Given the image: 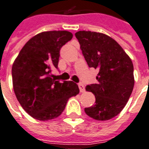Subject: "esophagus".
<instances>
[{
	"mask_svg": "<svg viewBox=\"0 0 149 149\" xmlns=\"http://www.w3.org/2000/svg\"><path fill=\"white\" fill-rule=\"evenodd\" d=\"M79 90H80V92H81V93H84V92H85V90H86V89H85V86H84L83 84L79 83Z\"/></svg>",
	"mask_w": 149,
	"mask_h": 149,
	"instance_id": "34e87169",
	"label": "esophagus"
}]
</instances>
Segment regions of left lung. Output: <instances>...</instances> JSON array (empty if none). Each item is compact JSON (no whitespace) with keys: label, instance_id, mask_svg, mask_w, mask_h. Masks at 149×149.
<instances>
[{"label":"left lung","instance_id":"left-lung-1","mask_svg":"<svg viewBox=\"0 0 149 149\" xmlns=\"http://www.w3.org/2000/svg\"><path fill=\"white\" fill-rule=\"evenodd\" d=\"M75 37L88 66L99 69L97 83L86 87L95 95L96 102L85 112L100 121L111 119L121 112L132 93L133 63L123 49L104 33L81 31Z\"/></svg>","mask_w":149,"mask_h":149}]
</instances>
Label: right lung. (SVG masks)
Wrapping results in <instances>:
<instances>
[{
    "mask_svg": "<svg viewBox=\"0 0 149 149\" xmlns=\"http://www.w3.org/2000/svg\"><path fill=\"white\" fill-rule=\"evenodd\" d=\"M73 34L66 31H45L26 43L12 68V83L18 101L33 118L46 121L61 115L70 97L79 93L72 81L55 79L60 51Z\"/></svg>",
    "mask_w": 149,
    "mask_h": 149,
    "instance_id": "right-lung-1",
    "label": "right lung"
}]
</instances>
